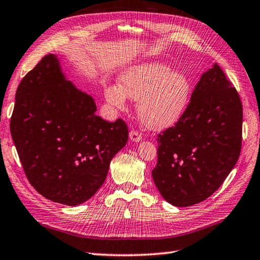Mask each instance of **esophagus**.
I'll list each match as a JSON object with an SVG mask.
<instances>
[{
	"mask_svg": "<svg viewBox=\"0 0 260 260\" xmlns=\"http://www.w3.org/2000/svg\"><path fill=\"white\" fill-rule=\"evenodd\" d=\"M129 136H130V139H131L132 141H140L141 138H143V137H141L140 132L137 131V130H131Z\"/></svg>",
	"mask_w": 260,
	"mask_h": 260,
	"instance_id": "34e87169",
	"label": "esophagus"
}]
</instances>
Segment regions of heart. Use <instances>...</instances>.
<instances>
[{"mask_svg": "<svg viewBox=\"0 0 260 260\" xmlns=\"http://www.w3.org/2000/svg\"><path fill=\"white\" fill-rule=\"evenodd\" d=\"M126 96L138 101L143 123L151 129L175 124L187 109L191 82L182 72L172 71L163 63L132 67L120 77V87L105 89V99L116 109H123Z\"/></svg>", "mask_w": 260, "mask_h": 260, "instance_id": "1", "label": "heart"}]
</instances>
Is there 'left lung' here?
<instances>
[{"instance_id": "obj_1", "label": "left lung", "mask_w": 260, "mask_h": 260, "mask_svg": "<svg viewBox=\"0 0 260 260\" xmlns=\"http://www.w3.org/2000/svg\"><path fill=\"white\" fill-rule=\"evenodd\" d=\"M157 143L151 175L166 202L188 207L221 187L241 151L242 103L216 62L200 78L180 120L157 135Z\"/></svg>"}]
</instances>
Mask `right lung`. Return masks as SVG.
Segmentation results:
<instances>
[{
    "instance_id": "right-lung-1",
    "label": "right lung",
    "mask_w": 260,
    "mask_h": 260,
    "mask_svg": "<svg viewBox=\"0 0 260 260\" xmlns=\"http://www.w3.org/2000/svg\"><path fill=\"white\" fill-rule=\"evenodd\" d=\"M92 97L66 80L47 54L18 86L10 131L27 179L52 202L76 206L104 183L128 141L125 121L103 120Z\"/></svg>"
}]
</instances>
